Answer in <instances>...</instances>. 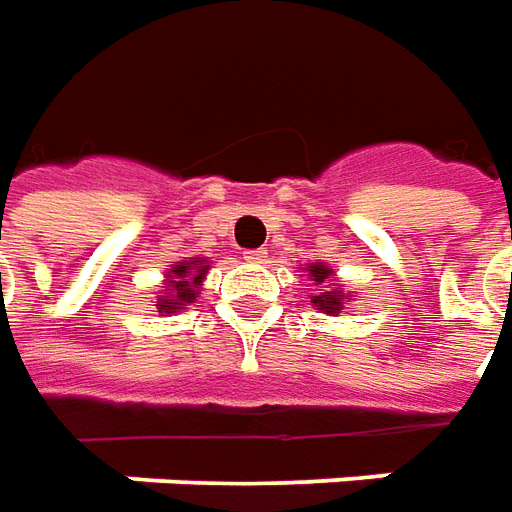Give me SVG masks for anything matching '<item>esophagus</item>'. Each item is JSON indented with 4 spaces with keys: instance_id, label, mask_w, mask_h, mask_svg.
Masks as SVG:
<instances>
[{
    "instance_id": "esophagus-1",
    "label": "esophagus",
    "mask_w": 512,
    "mask_h": 512,
    "mask_svg": "<svg viewBox=\"0 0 512 512\" xmlns=\"http://www.w3.org/2000/svg\"><path fill=\"white\" fill-rule=\"evenodd\" d=\"M245 259L253 264H262L267 262V250L264 248H256V250H245Z\"/></svg>"
}]
</instances>
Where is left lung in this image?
<instances>
[{
    "label": "left lung",
    "mask_w": 512,
    "mask_h": 512,
    "mask_svg": "<svg viewBox=\"0 0 512 512\" xmlns=\"http://www.w3.org/2000/svg\"><path fill=\"white\" fill-rule=\"evenodd\" d=\"M309 273H312V278H315L317 284H323V281L331 276V270L329 267H323V264H315ZM343 298L345 295L340 292V287H331V290L326 287V292L315 295V298H312V303H315V306H320L326 315H334V312H340V309H343Z\"/></svg>",
    "instance_id": "8db88e82"
}]
</instances>
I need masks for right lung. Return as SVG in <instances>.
Segmentation results:
<instances>
[{"instance_id":"right-lung-1","label":"right lung","mask_w":512,"mask_h":512,"mask_svg":"<svg viewBox=\"0 0 512 512\" xmlns=\"http://www.w3.org/2000/svg\"><path fill=\"white\" fill-rule=\"evenodd\" d=\"M209 270V264H195V262H181L175 264L169 273V292H164L161 298H158V309L161 312H175V309H181L186 303H192L197 298V287H200V281H203V273Z\"/></svg>"}]
</instances>
